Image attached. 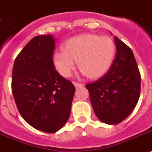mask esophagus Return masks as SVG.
<instances>
[{
	"label": "esophagus",
	"instance_id": "esophagus-1",
	"mask_svg": "<svg viewBox=\"0 0 152 152\" xmlns=\"http://www.w3.org/2000/svg\"><path fill=\"white\" fill-rule=\"evenodd\" d=\"M74 85H75L76 88H80V87L84 86V85H83V84H81V83H77V82H74Z\"/></svg>",
	"mask_w": 152,
	"mask_h": 152
}]
</instances>
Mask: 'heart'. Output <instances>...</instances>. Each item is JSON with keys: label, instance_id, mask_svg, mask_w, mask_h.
I'll use <instances>...</instances> for the list:
<instances>
[{"label": "heart", "instance_id": "obj_1", "mask_svg": "<svg viewBox=\"0 0 152 152\" xmlns=\"http://www.w3.org/2000/svg\"><path fill=\"white\" fill-rule=\"evenodd\" d=\"M63 50L52 55L55 69L63 77L71 76L77 66L91 78H99L110 69L115 54V45L111 37L85 34L68 39Z\"/></svg>", "mask_w": 152, "mask_h": 152}]
</instances>
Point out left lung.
<instances>
[{
  "label": "left lung",
  "instance_id": "left-lung-1",
  "mask_svg": "<svg viewBox=\"0 0 152 152\" xmlns=\"http://www.w3.org/2000/svg\"><path fill=\"white\" fill-rule=\"evenodd\" d=\"M116 57L107 73L86 85L96 116L116 124L132 113L141 91V75L132 49L115 36Z\"/></svg>",
  "mask_w": 152,
  "mask_h": 152
}]
</instances>
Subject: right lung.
<instances>
[{"instance_id":"right-lung-1","label":"right lung","mask_w":152,"mask_h":152,"mask_svg":"<svg viewBox=\"0 0 152 152\" xmlns=\"http://www.w3.org/2000/svg\"><path fill=\"white\" fill-rule=\"evenodd\" d=\"M52 35L36 36L14 61L11 88L22 118L47 133L60 130L70 116L75 88L55 70Z\"/></svg>"}]
</instances>
